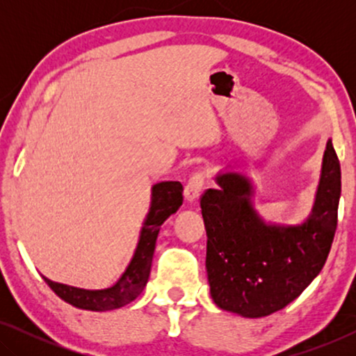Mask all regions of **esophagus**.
<instances>
[{
  "label": "esophagus",
  "instance_id": "1",
  "mask_svg": "<svg viewBox=\"0 0 356 356\" xmlns=\"http://www.w3.org/2000/svg\"><path fill=\"white\" fill-rule=\"evenodd\" d=\"M204 184H206V173L199 172L196 175H193V177L189 178V181L186 183V186H184V197H186V201H197L204 189Z\"/></svg>",
  "mask_w": 356,
  "mask_h": 356
}]
</instances>
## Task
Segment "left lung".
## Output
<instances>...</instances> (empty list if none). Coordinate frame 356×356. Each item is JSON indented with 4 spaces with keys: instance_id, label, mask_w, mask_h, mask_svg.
I'll list each match as a JSON object with an SVG mask.
<instances>
[{
    "instance_id": "1",
    "label": "left lung",
    "mask_w": 356,
    "mask_h": 356,
    "mask_svg": "<svg viewBox=\"0 0 356 356\" xmlns=\"http://www.w3.org/2000/svg\"><path fill=\"white\" fill-rule=\"evenodd\" d=\"M216 183L201 197L211 296L220 309L264 318L298 298L325 264L342 188L337 154L329 139L313 209L298 225L267 223L245 175L223 172Z\"/></svg>"
}]
</instances>
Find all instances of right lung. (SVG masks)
Returning a JSON list of instances; mask_svg holds the SVG:
<instances>
[{"label": "right lung", "instance_id": "1", "mask_svg": "<svg viewBox=\"0 0 356 356\" xmlns=\"http://www.w3.org/2000/svg\"><path fill=\"white\" fill-rule=\"evenodd\" d=\"M183 204V184L179 181H162L152 186L150 207L139 233L133 259L129 261L123 274L111 286L100 290H86L77 286L58 284L47 277L43 280L48 286L65 300L66 303L87 311H110L131 303L143 293L147 285L150 266L155 251L160 227L170 216H173Z\"/></svg>", "mask_w": 356, "mask_h": 356}]
</instances>
